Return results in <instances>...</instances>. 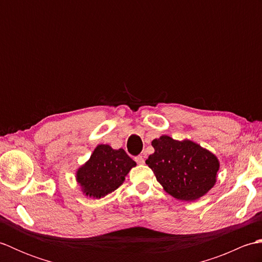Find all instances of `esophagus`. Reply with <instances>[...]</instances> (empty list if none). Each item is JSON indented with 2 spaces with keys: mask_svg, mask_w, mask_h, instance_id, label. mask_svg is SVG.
<instances>
[{
  "mask_svg": "<svg viewBox=\"0 0 262 262\" xmlns=\"http://www.w3.org/2000/svg\"><path fill=\"white\" fill-rule=\"evenodd\" d=\"M135 161L138 164H144V159H143V157H141V155H140V157H136Z\"/></svg>",
  "mask_w": 262,
  "mask_h": 262,
  "instance_id": "34e87169",
  "label": "esophagus"
}]
</instances>
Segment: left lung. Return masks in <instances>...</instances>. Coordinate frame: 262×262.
Returning a JSON list of instances; mask_svg holds the SVG:
<instances>
[{
    "label": "left lung",
    "instance_id": "1",
    "mask_svg": "<svg viewBox=\"0 0 262 262\" xmlns=\"http://www.w3.org/2000/svg\"><path fill=\"white\" fill-rule=\"evenodd\" d=\"M154 153L145 161L157 180L172 197L193 202L215 186L220 161L190 140L177 141L162 135L152 141Z\"/></svg>",
    "mask_w": 262,
    "mask_h": 262
}]
</instances>
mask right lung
<instances>
[{
    "label": "right lung",
    "instance_id": "1",
    "mask_svg": "<svg viewBox=\"0 0 262 262\" xmlns=\"http://www.w3.org/2000/svg\"><path fill=\"white\" fill-rule=\"evenodd\" d=\"M134 166L136 162L122 148L114 149L107 144H100L90 159L77 169L76 181L83 194L100 199L119 188Z\"/></svg>",
    "mask_w": 262,
    "mask_h": 262
}]
</instances>
